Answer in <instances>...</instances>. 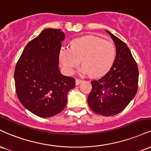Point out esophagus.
I'll return each instance as SVG.
<instances>
[{
    "mask_svg": "<svg viewBox=\"0 0 151 151\" xmlns=\"http://www.w3.org/2000/svg\"><path fill=\"white\" fill-rule=\"evenodd\" d=\"M82 80H80V79H76V86H78L80 83H82Z\"/></svg>",
    "mask_w": 151,
    "mask_h": 151,
    "instance_id": "34e87169",
    "label": "esophagus"
}]
</instances>
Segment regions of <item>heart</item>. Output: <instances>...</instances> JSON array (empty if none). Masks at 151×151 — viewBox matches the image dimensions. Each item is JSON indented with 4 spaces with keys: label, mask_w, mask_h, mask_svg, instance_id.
<instances>
[{
    "label": "heart",
    "mask_w": 151,
    "mask_h": 151,
    "mask_svg": "<svg viewBox=\"0 0 151 151\" xmlns=\"http://www.w3.org/2000/svg\"><path fill=\"white\" fill-rule=\"evenodd\" d=\"M115 57L114 44L92 35L76 39L70 47H61L59 51L60 63L67 73L72 74L81 61V71L93 77L107 73L112 66Z\"/></svg>",
    "instance_id": "heart-1"
}]
</instances>
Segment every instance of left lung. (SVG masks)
<instances>
[{"mask_svg": "<svg viewBox=\"0 0 151 151\" xmlns=\"http://www.w3.org/2000/svg\"><path fill=\"white\" fill-rule=\"evenodd\" d=\"M106 32L116 46V58L105 76L91 82L88 103L94 112L109 116L123 111L135 97L139 69L127 44L110 32Z\"/></svg>", "mask_w": 151, "mask_h": 151, "instance_id": "obj_1", "label": "left lung"}]
</instances>
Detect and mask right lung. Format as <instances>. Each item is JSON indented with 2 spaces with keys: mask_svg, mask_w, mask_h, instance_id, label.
<instances>
[{
  "mask_svg": "<svg viewBox=\"0 0 151 151\" xmlns=\"http://www.w3.org/2000/svg\"><path fill=\"white\" fill-rule=\"evenodd\" d=\"M65 35L61 29H44L27 44L14 73L17 97L34 114L51 117L64 109L68 90L75 79L62 75L58 68L61 42Z\"/></svg>",
  "mask_w": 151,
  "mask_h": 151,
  "instance_id": "1",
  "label": "right lung"
}]
</instances>
